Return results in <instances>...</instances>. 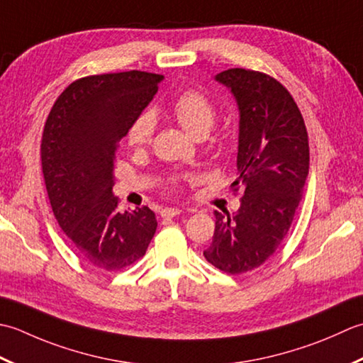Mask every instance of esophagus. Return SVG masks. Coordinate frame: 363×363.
<instances>
[{"label":"esophagus","instance_id":"obj_1","mask_svg":"<svg viewBox=\"0 0 363 363\" xmlns=\"http://www.w3.org/2000/svg\"><path fill=\"white\" fill-rule=\"evenodd\" d=\"M182 213L180 208H162L161 210V218H166V219H171V218H175L179 216V214Z\"/></svg>","mask_w":363,"mask_h":363}]
</instances>
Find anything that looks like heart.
<instances>
[{
	"mask_svg": "<svg viewBox=\"0 0 363 363\" xmlns=\"http://www.w3.org/2000/svg\"><path fill=\"white\" fill-rule=\"evenodd\" d=\"M172 114L182 125V128L194 139H203L208 135L214 119H216V109L213 103L197 91L183 92L179 99L174 101ZM155 117L149 111L138 114L131 121L127 140L133 147H144L150 143L155 131Z\"/></svg>",
	"mask_w": 363,
	"mask_h": 363,
	"instance_id": "1",
	"label": "heart"
}]
</instances>
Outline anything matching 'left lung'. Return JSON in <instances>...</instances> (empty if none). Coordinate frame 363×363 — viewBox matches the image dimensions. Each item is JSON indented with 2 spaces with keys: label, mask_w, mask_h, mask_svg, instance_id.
Instances as JSON below:
<instances>
[{
  "label": "left lung",
  "mask_w": 363,
  "mask_h": 363,
  "mask_svg": "<svg viewBox=\"0 0 363 363\" xmlns=\"http://www.w3.org/2000/svg\"><path fill=\"white\" fill-rule=\"evenodd\" d=\"M214 79L230 89L240 113L238 211H216L203 255L218 269L241 274L263 264L290 230L308 175L304 119L286 89L264 73L230 69Z\"/></svg>",
  "instance_id": "left-lung-1"
}]
</instances>
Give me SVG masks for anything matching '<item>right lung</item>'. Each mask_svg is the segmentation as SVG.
I'll return each instance as SVG.
<instances>
[{"mask_svg": "<svg viewBox=\"0 0 363 363\" xmlns=\"http://www.w3.org/2000/svg\"><path fill=\"white\" fill-rule=\"evenodd\" d=\"M162 78L139 70L81 78L59 95L45 122L40 158L51 208L73 250L99 269L133 264L157 232L149 206L117 211L113 186L119 140Z\"/></svg>", "mask_w": 363, "mask_h": 363, "instance_id": "add662e5", "label": "right lung"}]
</instances>
